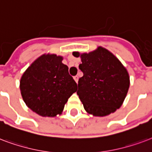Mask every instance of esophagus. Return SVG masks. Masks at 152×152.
Returning a JSON list of instances; mask_svg holds the SVG:
<instances>
[{
  "instance_id": "34e87169",
  "label": "esophagus",
  "mask_w": 152,
  "mask_h": 152,
  "mask_svg": "<svg viewBox=\"0 0 152 152\" xmlns=\"http://www.w3.org/2000/svg\"><path fill=\"white\" fill-rule=\"evenodd\" d=\"M74 79H75V82H77V81H78V77H77V76H75V77H74Z\"/></svg>"
}]
</instances>
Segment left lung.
Wrapping results in <instances>:
<instances>
[{"instance_id": "obj_1", "label": "left lung", "mask_w": 152, "mask_h": 152, "mask_svg": "<svg viewBox=\"0 0 152 152\" xmlns=\"http://www.w3.org/2000/svg\"><path fill=\"white\" fill-rule=\"evenodd\" d=\"M81 58L77 94L85 110L94 116H105L122 105L130 86L129 75L121 61L102 47L89 53L74 51Z\"/></svg>"}]
</instances>
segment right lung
<instances>
[{
    "label": "right lung",
    "instance_id": "1",
    "mask_svg": "<svg viewBox=\"0 0 152 152\" xmlns=\"http://www.w3.org/2000/svg\"><path fill=\"white\" fill-rule=\"evenodd\" d=\"M63 59L60 55L43 54L21 77L20 89L23 102L39 116L60 115L69 97L77 91V83Z\"/></svg>",
    "mask_w": 152,
    "mask_h": 152
}]
</instances>
